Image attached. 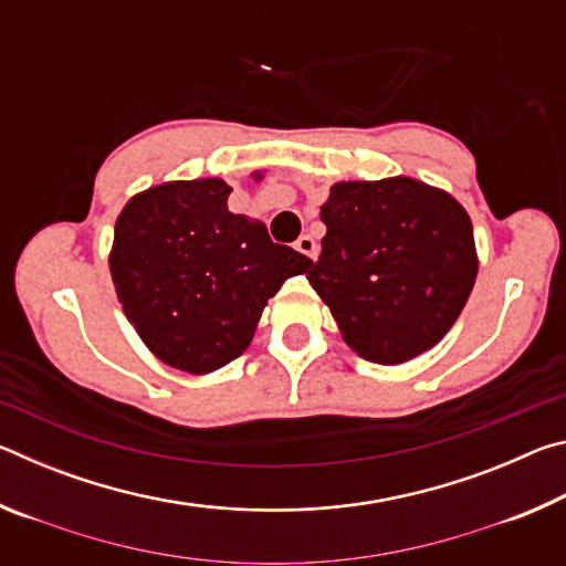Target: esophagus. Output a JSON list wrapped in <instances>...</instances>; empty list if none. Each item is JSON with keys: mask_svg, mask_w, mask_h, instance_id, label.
Listing matches in <instances>:
<instances>
[{"mask_svg": "<svg viewBox=\"0 0 566 566\" xmlns=\"http://www.w3.org/2000/svg\"><path fill=\"white\" fill-rule=\"evenodd\" d=\"M294 249L300 254H304V256H310V260L314 262L319 256V247H317V242H314V239L310 237V234H302L300 239H296L294 242Z\"/></svg>", "mask_w": 566, "mask_h": 566, "instance_id": "34e87169", "label": "esophagus"}]
</instances>
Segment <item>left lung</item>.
<instances>
[{"label":"left lung","instance_id":"obj_1","mask_svg":"<svg viewBox=\"0 0 566 566\" xmlns=\"http://www.w3.org/2000/svg\"><path fill=\"white\" fill-rule=\"evenodd\" d=\"M310 284L361 359L405 364L454 327L479 256L467 209L415 177L337 181Z\"/></svg>","mask_w":566,"mask_h":566}]
</instances>
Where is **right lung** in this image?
I'll return each instance as SVG.
<instances>
[{
    "label": "right lung",
    "instance_id": "1",
    "mask_svg": "<svg viewBox=\"0 0 566 566\" xmlns=\"http://www.w3.org/2000/svg\"><path fill=\"white\" fill-rule=\"evenodd\" d=\"M229 191L219 177L161 181L137 191L114 224L109 272L124 317L159 361L187 375L237 359L284 280L312 266L274 244L260 219L229 212Z\"/></svg>",
    "mask_w": 566,
    "mask_h": 566
}]
</instances>
